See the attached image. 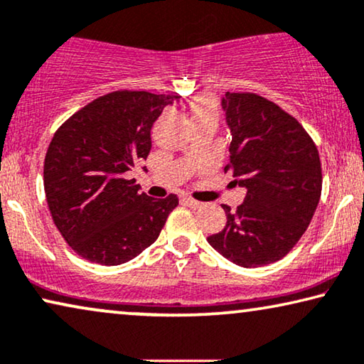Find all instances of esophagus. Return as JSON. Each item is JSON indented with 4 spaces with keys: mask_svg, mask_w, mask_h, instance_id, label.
<instances>
[{
    "mask_svg": "<svg viewBox=\"0 0 364 364\" xmlns=\"http://www.w3.org/2000/svg\"><path fill=\"white\" fill-rule=\"evenodd\" d=\"M183 203H184V204H188V206H189V208H194V209H196V208H199V206H201V203H199V201H196V199L189 198V196H183Z\"/></svg>",
    "mask_w": 364,
    "mask_h": 364,
    "instance_id": "esophagus-1",
    "label": "esophagus"
}]
</instances>
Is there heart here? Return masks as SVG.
<instances>
[{
  "instance_id": "1",
  "label": "heart",
  "mask_w": 364,
  "mask_h": 364,
  "mask_svg": "<svg viewBox=\"0 0 364 364\" xmlns=\"http://www.w3.org/2000/svg\"><path fill=\"white\" fill-rule=\"evenodd\" d=\"M191 112H193V117H216L218 115L216 100L209 95H199L193 100Z\"/></svg>"
}]
</instances>
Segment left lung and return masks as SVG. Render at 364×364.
Returning a JSON list of instances; mask_svg holds the SVG:
<instances>
[{"mask_svg":"<svg viewBox=\"0 0 364 364\" xmlns=\"http://www.w3.org/2000/svg\"><path fill=\"white\" fill-rule=\"evenodd\" d=\"M223 109L231 130L235 183L247 189L228 223L208 242L245 269L277 262L306 231L321 196L315 141L290 114L252 92H226Z\"/></svg>","mask_w":364,"mask_h":364,"instance_id":"8db88e82","label":"left lung"}]
</instances>
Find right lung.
Instances as JSON below:
<instances>
[{
    "label": "right lung",
    "instance_id": "right-lung-1",
    "mask_svg": "<svg viewBox=\"0 0 364 364\" xmlns=\"http://www.w3.org/2000/svg\"><path fill=\"white\" fill-rule=\"evenodd\" d=\"M180 95L115 90L92 100L54 133L44 160L53 221L74 252L120 265L155 242L178 196L138 193L125 173L146 160L151 127Z\"/></svg>",
    "mask_w": 364,
    "mask_h": 364
}]
</instances>
